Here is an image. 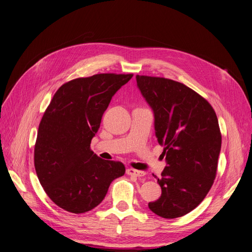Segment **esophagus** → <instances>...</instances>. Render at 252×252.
Instances as JSON below:
<instances>
[{"label": "esophagus", "mask_w": 252, "mask_h": 252, "mask_svg": "<svg viewBox=\"0 0 252 252\" xmlns=\"http://www.w3.org/2000/svg\"><path fill=\"white\" fill-rule=\"evenodd\" d=\"M127 174L128 175H131V176H135V177H143L146 175V172L143 171H139V170H135V169H132V168H129L127 169Z\"/></svg>", "instance_id": "1"}]
</instances>
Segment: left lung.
I'll return each mask as SVG.
<instances>
[{
	"label": "left lung",
	"mask_w": 252,
	"mask_h": 252,
	"mask_svg": "<svg viewBox=\"0 0 252 252\" xmlns=\"http://www.w3.org/2000/svg\"><path fill=\"white\" fill-rule=\"evenodd\" d=\"M137 86L155 114L156 136L167 166L158 178L161 197L149 208L176 219L204 200L217 176L221 133L211 104L185 84L136 75Z\"/></svg>",
	"instance_id": "8db88e82"
}]
</instances>
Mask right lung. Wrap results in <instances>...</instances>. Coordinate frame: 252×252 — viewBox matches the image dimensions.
<instances>
[{"label":"right lung","instance_id":"obj_1","mask_svg":"<svg viewBox=\"0 0 252 252\" xmlns=\"http://www.w3.org/2000/svg\"><path fill=\"white\" fill-rule=\"evenodd\" d=\"M133 74H97L64 83L42 117L33 162L45 193L57 206L84 213L100 204L122 162L100 159L90 149L113 95Z\"/></svg>","mask_w":252,"mask_h":252}]
</instances>
